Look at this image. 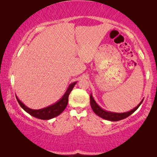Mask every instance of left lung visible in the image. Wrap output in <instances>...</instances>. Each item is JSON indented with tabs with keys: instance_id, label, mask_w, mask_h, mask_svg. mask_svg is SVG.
<instances>
[{
	"instance_id": "obj_1",
	"label": "left lung",
	"mask_w": 157,
	"mask_h": 157,
	"mask_svg": "<svg viewBox=\"0 0 157 157\" xmlns=\"http://www.w3.org/2000/svg\"><path fill=\"white\" fill-rule=\"evenodd\" d=\"M143 101V99L141 100V102L137 105V107L134 108L131 111H127V112H124V113H115V112H111V111H106L105 109H103L102 108H101L95 101L92 94L90 95V104H91V107L92 108L93 111H94V112L95 114H97L98 116H100V118L105 119V120H107V121H118L127 118V117L129 116L131 114H132L139 107V106L141 105Z\"/></svg>"
}]
</instances>
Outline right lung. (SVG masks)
Here are the masks:
<instances>
[{
    "mask_svg": "<svg viewBox=\"0 0 157 157\" xmlns=\"http://www.w3.org/2000/svg\"><path fill=\"white\" fill-rule=\"evenodd\" d=\"M76 83L77 82H73L72 84L69 85V86L68 87V89L66 90L64 95H63L62 98H60L57 102H55V104L50 105L47 107L40 109H32L26 107V106L18 99L17 95H16V98H17L18 104L20 105L21 107H22V109H23L26 112L30 114V115L33 116V117H35L36 118L41 119V120H50V119L59 116V114L62 113L63 110L65 109L66 106L68 105L69 94H70V93L73 90V87Z\"/></svg>",
    "mask_w": 157,
    "mask_h": 157,
    "instance_id": "add662e5",
    "label": "right lung"
}]
</instances>
